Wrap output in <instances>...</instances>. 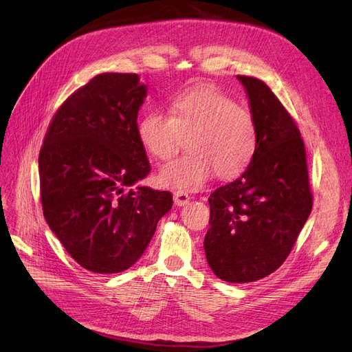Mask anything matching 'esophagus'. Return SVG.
<instances>
[{
    "label": "esophagus",
    "mask_w": 352,
    "mask_h": 352,
    "mask_svg": "<svg viewBox=\"0 0 352 352\" xmlns=\"http://www.w3.org/2000/svg\"><path fill=\"white\" fill-rule=\"evenodd\" d=\"M173 201H175V204L179 207L186 206L189 202V195L186 192H184V190H176V192L173 194Z\"/></svg>",
    "instance_id": "obj_1"
}]
</instances>
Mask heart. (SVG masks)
Returning a JSON list of instances; mask_svg holds the SVG:
<instances>
[{"label": "heart", "mask_w": 352, "mask_h": 352, "mask_svg": "<svg viewBox=\"0 0 352 352\" xmlns=\"http://www.w3.org/2000/svg\"><path fill=\"white\" fill-rule=\"evenodd\" d=\"M144 150L160 162L186 145V154L158 172V182L170 189L195 190L216 173L221 180L242 175L258 146L252 113L210 85H192L170 101L168 114L151 110L138 123Z\"/></svg>", "instance_id": "heart-1"}]
</instances>
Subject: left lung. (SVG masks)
Instances as JSON below:
<instances>
[{"label":"left lung","instance_id":"1","mask_svg":"<svg viewBox=\"0 0 352 352\" xmlns=\"http://www.w3.org/2000/svg\"><path fill=\"white\" fill-rule=\"evenodd\" d=\"M258 127L251 164L208 198L204 250L219 279L247 283L265 278L291 254L313 208L307 154L292 116L263 80L238 76Z\"/></svg>","mask_w":352,"mask_h":352}]
</instances>
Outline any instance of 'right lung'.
Here are the masks:
<instances>
[{
    "instance_id": "right-lung-1",
    "label": "right lung",
    "mask_w": 352,
    "mask_h": 352,
    "mask_svg": "<svg viewBox=\"0 0 352 352\" xmlns=\"http://www.w3.org/2000/svg\"><path fill=\"white\" fill-rule=\"evenodd\" d=\"M145 95L136 73L97 74L60 105L41 148L45 220L94 273L133 265L173 206L168 190L129 189L151 172L136 122Z\"/></svg>"
}]
</instances>
